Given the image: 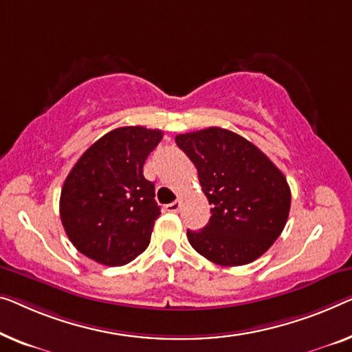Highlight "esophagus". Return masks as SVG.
I'll use <instances>...</instances> for the list:
<instances>
[{"label": "esophagus", "instance_id": "1", "mask_svg": "<svg viewBox=\"0 0 352 352\" xmlns=\"http://www.w3.org/2000/svg\"><path fill=\"white\" fill-rule=\"evenodd\" d=\"M180 207H182V202H180V201H175V202L169 204V206H166V210H167V212H174V213H177L178 210H180Z\"/></svg>", "mask_w": 352, "mask_h": 352}]
</instances>
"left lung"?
<instances>
[{
  "label": "left lung",
  "mask_w": 352,
  "mask_h": 352,
  "mask_svg": "<svg viewBox=\"0 0 352 352\" xmlns=\"http://www.w3.org/2000/svg\"><path fill=\"white\" fill-rule=\"evenodd\" d=\"M175 142L196 166L212 206L207 226L186 232L192 248L224 267L261 258L289 217L291 190L283 172L250 140L217 126L178 134Z\"/></svg>",
  "instance_id": "1"
}]
</instances>
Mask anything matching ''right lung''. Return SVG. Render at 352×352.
Instances as JSON below:
<instances>
[{
    "label": "right lung",
    "mask_w": 352,
    "mask_h": 352,
    "mask_svg": "<svg viewBox=\"0 0 352 352\" xmlns=\"http://www.w3.org/2000/svg\"><path fill=\"white\" fill-rule=\"evenodd\" d=\"M161 139L160 129L117 128L96 140L66 177L61 223L87 258L118 267L146 250L161 212L144 164Z\"/></svg>",
    "instance_id": "add662e5"
}]
</instances>
